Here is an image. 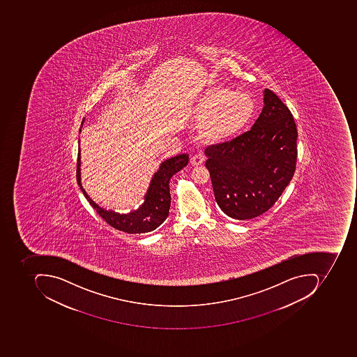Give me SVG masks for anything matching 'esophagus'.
<instances>
[{
	"mask_svg": "<svg viewBox=\"0 0 357 357\" xmlns=\"http://www.w3.org/2000/svg\"><path fill=\"white\" fill-rule=\"evenodd\" d=\"M203 156L199 155V154H195V155L192 156L191 160H190V163L192 164V166H199L204 163Z\"/></svg>",
	"mask_w": 357,
	"mask_h": 357,
	"instance_id": "1",
	"label": "esophagus"
}]
</instances>
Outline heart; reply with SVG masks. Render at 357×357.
<instances>
[{
  "instance_id": "obj_1",
  "label": "heart",
  "mask_w": 357,
  "mask_h": 357,
  "mask_svg": "<svg viewBox=\"0 0 357 357\" xmlns=\"http://www.w3.org/2000/svg\"><path fill=\"white\" fill-rule=\"evenodd\" d=\"M199 133L209 142H224L241 133L255 116V102L249 93L225 86H210L193 108Z\"/></svg>"
}]
</instances>
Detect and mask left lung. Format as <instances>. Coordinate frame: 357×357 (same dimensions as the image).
Returning a JSON list of instances; mask_svg holds the SVG:
<instances>
[{
  "mask_svg": "<svg viewBox=\"0 0 357 357\" xmlns=\"http://www.w3.org/2000/svg\"><path fill=\"white\" fill-rule=\"evenodd\" d=\"M212 188L222 211L236 220L263 215L293 178L297 161V128L293 114L269 89L250 131L231 142L206 148Z\"/></svg>",
  "mask_w": 357,
  "mask_h": 357,
  "instance_id": "8db88e82",
  "label": "left lung"
}]
</instances>
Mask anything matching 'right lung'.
<instances>
[{"label": "right lung", "mask_w": 357, "mask_h": 357, "mask_svg": "<svg viewBox=\"0 0 357 357\" xmlns=\"http://www.w3.org/2000/svg\"><path fill=\"white\" fill-rule=\"evenodd\" d=\"M188 162L189 155L187 153L179 154L164 161L152 178L144 204L137 210L130 212L128 215H120L110 210L108 211L102 209L89 197L80 182V148L78 149L76 177L78 185L90 205L112 227L128 234L148 233L158 229L168 217L170 207V178L184 166H187Z\"/></svg>", "instance_id": "obj_1"}]
</instances>
